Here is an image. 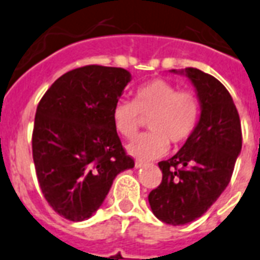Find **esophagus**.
I'll return each instance as SVG.
<instances>
[{"instance_id": "obj_1", "label": "esophagus", "mask_w": 260, "mask_h": 260, "mask_svg": "<svg viewBox=\"0 0 260 260\" xmlns=\"http://www.w3.org/2000/svg\"><path fill=\"white\" fill-rule=\"evenodd\" d=\"M145 165H147V164L143 162V161H135V167L136 168H143L145 167Z\"/></svg>"}]
</instances>
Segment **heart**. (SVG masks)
<instances>
[{
    "instance_id": "1",
    "label": "heart",
    "mask_w": 260,
    "mask_h": 260,
    "mask_svg": "<svg viewBox=\"0 0 260 260\" xmlns=\"http://www.w3.org/2000/svg\"><path fill=\"white\" fill-rule=\"evenodd\" d=\"M143 117L148 119L150 132L137 136L126 145L131 156L152 160L167 153L169 141L180 145L191 136L200 119V102L191 91H178L172 83L154 79L140 86L134 102L117 100L112 110L115 129L132 139Z\"/></svg>"
}]
</instances>
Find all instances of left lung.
<instances>
[{"mask_svg": "<svg viewBox=\"0 0 260 260\" xmlns=\"http://www.w3.org/2000/svg\"><path fill=\"white\" fill-rule=\"evenodd\" d=\"M201 106L197 126L177 153L158 162L161 184L148 196L150 209L168 224H186L205 214L230 182L242 149L239 115L233 98L214 76L187 67Z\"/></svg>", "mask_w": 260, "mask_h": 260, "instance_id": "obj_1", "label": "left lung"}]
</instances>
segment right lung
I'll return each instance as SVG.
<instances>
[{
	"label": "right lung",
	"mask_w": 260,
	"mask_h": 260,
	"mask_svg": "<svg viewBox=\"0 0 260 260\" xmlns=\"http://www.w3.org/2000/svg\"><path fill=\"white\" fill-rule=\"evenodd\" d=\"M131 79L119 67H79L52 83L37 107V178L50 206L69 221L88 219L117 174L135 167L112 121L113 106Z\"/></svg>",
	"instance_id": "right-lung-1"
}]
</instances>
